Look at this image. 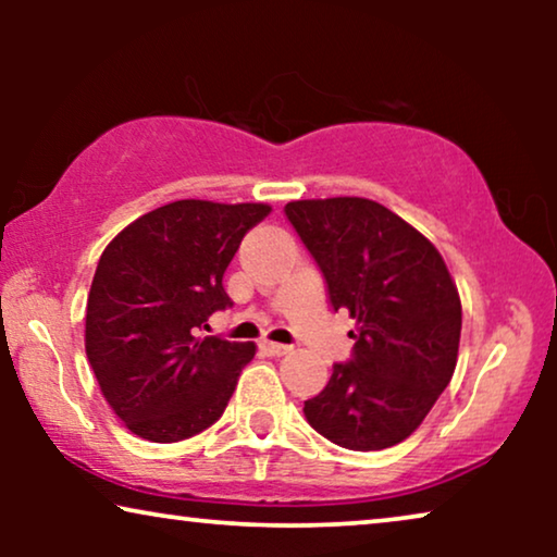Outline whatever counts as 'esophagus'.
Returning <instances> with one entry per match:
<instances>
[{
	"mask_svg": "<svg viewBox=\"0 0 557 557\" xmlns=\"http://www.w3.org/2000/svg\"><path fill=\"white\" fill-rule=\"evenodd\" d=\"M261 349H263V352H269L271 357H281V355L292 352V347H288V345H278V342H271V339H263Z\"/></svg>",
	"mask_w": 557,
	"mask_h": 557,
	"instance_id": "1",
	"label": "esophagus"
}]
</instances>
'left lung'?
Here are the masks:
<instances>
[{
	"instance_id": "1",
	"label": "left lung",
	"mask_w": 557,
	"mask_h": 557,
	"mask_svg": "<svg viewBox=\"0 0 557 557\" xmlns=\"http://www.w3.org/2000/svg\"><path fill=\"white\" fill-rule=\"evenodd\" d=\"M288 223L324 273L334 311L357 322L352 360L304 400L332 444L380 451L406 441L451 383L461 299L436 246L375 200H294Z\"/></svg>"
}]
</instances>
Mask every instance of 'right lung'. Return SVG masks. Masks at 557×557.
<instances>
[{
  "instance_id": "obj_1",
  "label": "right lung",
  "mask_w": 557,
  "mask_h": 557,
  "mask_svg": "<svg viewBox=\"0 0 557 557\" xmlns=\"http://www.w3.org/2000/svg\"><path fill=\"white\" fill-rule=\"evenodd\" d=\"M263 202L177 200L136 218L98 261L86 307V355L126 429L174 444L223 416L253 342L197 337L231 307L223 273Z\"/></svg>"
}]
</instances>
